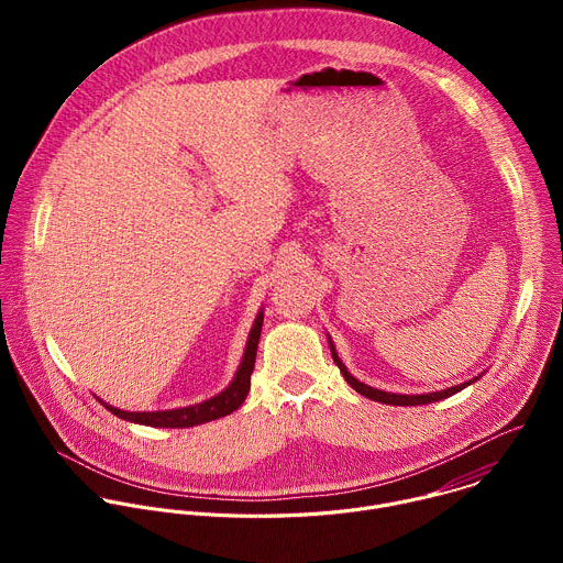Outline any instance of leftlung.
Instances as JSON below:
<instances>
[{"label":"left lung","mask_w":563,"mask_h":563,"mask_svg":"<svg viewBox=\"0 0 563 563\" xmlns=\"http://www.w3.org/2000/svg\"><path fill=\"white\" fill-rule=\"evenodd\" d=\"M330 350H332V358H334V363L339 365V369H341V374L345 376V380H347L358 394H363V396L376 400V404H385V406H426V404H434V400L448 398V396L461 391L463 387H467V385H472L474 380L481 378V374H478V376H474L472 380H465V383H461V385H454V387H448V389H441V391H428V394H394V391H383V389H376V387H369V385L356 380V378L347 372V367L343 365V361L339 358V354H336V350H334V345H332V339H330Z\"/></svg>","instance_id":"8db88e82"}]
</instances>
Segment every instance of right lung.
I'll return each instance as SVG.
<instances>
[{
    "label": "right lung",
    "mask_w": 563,
    "mask_h": 563,
    "mask_svg": "<svg viewBox=\"0 0 563 563\" xmlns=\"http://www.w3.org/2000/svg\"><path fill=\"white\" fill-rule=\"evenodd\" d=\"M263 311H258L254 328L250 332L247 339V347L243 354V361H240V367L233 376V380L229 383L227 389H222L218 396L202 400V404L189 406V408H178V410H165V412H126V410H118L113 406H107L104 400L100 404L115 417L131 421V423H140V426H151V428H191V426H200L220 417L231 415L233 410H238L240 406L245 404L250 385H252V372H254V363H256V352H258V339H261V330H263Z\"/></svg>",
    "instance_id": "obj_1"
}]
</instances>
